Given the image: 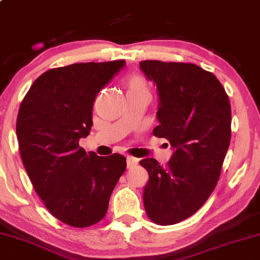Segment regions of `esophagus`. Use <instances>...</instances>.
<instances>
[{"instance_id":"34e87169","label":"esophagus","mask_w":260,"mask_h":260,"mask_svg":"<svg viewBox=\"0 0 260 260\" xmlns=\"http://www.w3.org/2000/svg\"><path fill=\"white\" fill-rule=\"evenodd\" d=\"M137 164H138V159L133 158V156H127L126 158V167L127 168H133Z\"/></svg>"}]
</instances>
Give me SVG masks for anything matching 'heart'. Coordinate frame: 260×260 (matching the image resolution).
<instances>
[{"label":"heart","instance_id":"1","mask_svg":"<svg viewBox=\"0 0 260 260\" xmlns=\"http://www.w3.org/2000/svg\"><path fill=\"white\" fill-rule=\"evenodd\" d=\"M126 94H137V93H145L148 94V84L143 76L133 75L127 77L124 82Z\"/></svg>","mask_w":260,"mask_h":260}]
</instances>
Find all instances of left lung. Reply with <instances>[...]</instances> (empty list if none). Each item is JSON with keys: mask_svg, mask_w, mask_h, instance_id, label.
I'll use <instances>...</instances> for the list:
<instances>
[{"mask_svg": "<svg viewBox=\"0 0 260 260\" xmlns=\"http://www.w3.org/2000/svg\"><path fill=\"white\" fill-rule=\"evenodd\" d=\"M139 68L158 92L153 135L174 151L166 167L140 160L150 176L144 206L153 222L169 226L194 214L213 192L231 143V104L218 78L196 64L147 59Z\"/></svg>", "mask_w": 260, "mask_h": 260, "instance_id": "1", "label": "left lung"}]
</instances>
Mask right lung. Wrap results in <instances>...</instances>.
Returning a JSON list of instances; mask_svg holds the SVG:
<instances>
[{
	"mask_svg": "<svg viewBox=\"0 0 260 260\" xmlns=\"http://www.w3.org/2000/svg\"><path fill=\"white\" fill-rule=\"evenodd\" d=\"M124 67L118 59L50 69L20 105L16 134L24 167L45 206L69 226L99 222L125 170L121 154L98 156L79 147L90 135L98 93Z\"/></svg>",
	"mask_w": 260,
	"mask_h": 260,
	"instance_id": "add662e5",
	"label": "right lung"
}]
</instances>
